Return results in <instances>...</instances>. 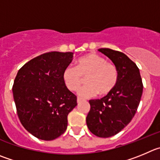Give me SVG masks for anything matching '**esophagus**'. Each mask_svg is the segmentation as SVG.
Segmentation results:
<instances>
[{
  "label": "esophagus",
  "instance_id": "34e87169",
  "mask_svg": "<svg viewBox=\"0 0 160 160\" xmlns=\"http://www.w3.org/2000/svg\"><path fill=\"white\" fill-rule=\"evenodd\" d=\"M83 100V98H80V97H78V98H77V103H80V102H81Z\"/></svg>",
  "mask_w": 160,
  "mask_h": 160
}]
</instances>
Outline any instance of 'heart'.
I'll use <instances>...</instances> for the list:
<instances>
[{"mask_svg":"<svg viewBox=\"0 0 160 160\" xmlns=\"http://www.w3.org/2000/svg\"><path fill=\"white\" fill-rule=\"evenodd\" d=\"M87 85L79 90L78 94L83 98L99 95H108L116 87L118 80L117 67L107 62L103 57L96 53H89L77 61L76 67L68 65L62 73V79L67 88L77 92L86 78Z\"/></svg>","mask_w":160,"mask_h":160,"instance_id":"obj_1","label":"heart"}]
</instances>
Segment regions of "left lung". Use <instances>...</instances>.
I'll return each mask as SVG.
<instances>
[{
	"label": "left lung",
	"instance_id": "obj_1",
	"mask_svg": "<svg viewBox=\"0 0 160 160\" xmlns=\"http://www.w3.org/2000/svg\"><path fill=\"white\" fill-rule=\"evenodd\" d=\"M98 51L117 67L118 80L108 95L89 100L91 109L86 122L94 135L107 138L118 133L134 117L142 95L143 83L138 67L125 53L108 48Z\"/></svg>",
	"mask_w": 160,
	"mask_h": 160
}]
</instances>
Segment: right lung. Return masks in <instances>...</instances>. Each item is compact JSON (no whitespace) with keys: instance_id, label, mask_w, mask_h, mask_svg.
<instances>
[{"instance_id":"1","label":"right lung","mask_w":160,"mask_h":160,"mask_svg":"<svg viewBox=\"0 0 160 160\" xmlns=\"http://www.w3.org/2000/svg\"><path fill=\"white\" fill-rule=\"evenodd\" d=\"M72 57V52L43 53L27 62L15 78L12 92L18 117L40 140L52 141L63 134L68 114L77 105V96L62 79Z\"/></svg>"}]
</instances>
